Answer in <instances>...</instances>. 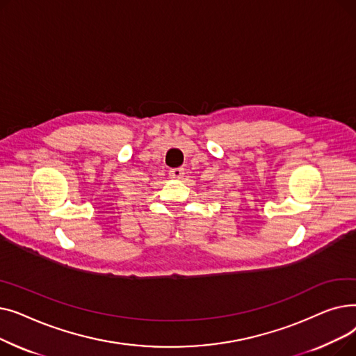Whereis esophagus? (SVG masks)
<instances>
[{"instance_id": "1", "label": "esophagus", "mask_w": 356, "mask_h": 356, "mask_svg": "<svg viewBox=\"0 0 356 356\" xmlns=\"http://www.w3.org/2000/svg\"><path fill=\"white\" fill-rule=\"evenodd\" d=\"M168 176H170L172 179H181L184 176V170L181 167H176V168H172L170 172H168Z\"/></svg>"}]
</instances>
